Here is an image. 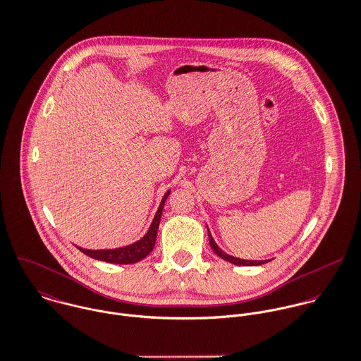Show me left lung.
<instances>
[{"instance_id":"8db88e82","label":"left lung","mask_w":361,"mask_h":361,"mask_svg":"<svg viewBox=\"0 0 361 361\" xmlns=\"http://www.w3.org/2000/svg\"><path fill=\"white\" fill-rule=\"evenodd\" d=\"M207 231H209V240H210L212 249L214 250V253H216L217 256H220V257H221L223 260H226V262H230V263L237 264V266H259V264H264V263L269 262V260H246V259H240V257L231 256V255L226 253V252L216 243V240H213L212 233H210L209 228H207Z\"/></svg>"}]
</instances>
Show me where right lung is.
I'll return each mask as SVG.
<instances>
[{
  "mask_svg": "<svg viewBox=\"0 0 361 361\" xmlns=\"http://www.w3.org/2000/svg\"><path fill=\"white\" fill-rule=\"evenodd\" d=\"M171 193V189L166 190V193L164 195L159 207L152 219V223L148 228V231L145 233V235L142 238H140L130 245L121 246V247H115V249H84L81 246H77L82 253H85L90 257L102 260V262H108V263H118V264H131V263H137L140 260H142L147 255H149V252L154 249L155 240H157V231L159 227V221H161V216H162V209L164 204L168 199Z\"/></svg>",
  "mask_w": 361,
  "mask_h": 361,
  "instance_id": "1",
  "label": "right lung"
}]
</instances>
